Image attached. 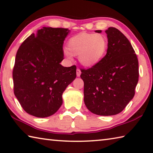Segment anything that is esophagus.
Segmentation results:
<instances>
[{"label": "esophagus", "mask_w": 153, "mask_h": 153, "mask_svg": "<svg viewBox=\"0 0 153 153\" xmlns=\"http://www.w3.org/2000/svg\"><path fill=\"white\" fill-rule=\"evenodd\" d=\"M81 71L79 70V69H77V70H76V74H77V77H79L80 76V75H81Z\"/></svg>", "instance_id": "34e87169"}]
</instances>
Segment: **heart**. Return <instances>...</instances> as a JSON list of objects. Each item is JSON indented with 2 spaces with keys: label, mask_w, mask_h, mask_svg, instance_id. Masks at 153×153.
Here are the masks:
<instances>
[{
  "label": "heart",
  "mask_w": 153,
  "mask_h": 153,
  "mask_svg": "<svg viewBox=\"0 0 153 153\" xmlns=\"http://www.w3.org/2000/svg\"><path fill=\"white\" fill-rule=\"evenodd\" d=\"M108 39L101 33H80L69 38L64 55L71 59L78 55L80 64L85 67L97 65L104 58L108 48Z\"/></svg>",
  "instance_id": "1"
}]
</instances>
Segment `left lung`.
Instances as JSON below:
<instances>
[{
  "mask_svg": "<svg viewBox=\"0 0 153 153\" xmlns=\"http://www.w3.org/2000/svg\"><path fill=\"white\" fill-rule=\"evenodd\" d=\"M105 32L107 54L97 65L82 69L80 77L88 109L96 115L110 116L121 113L134 98L139 71L137 56L128 38L115 27H108Z\"/></svg>",
  "mask_w": 153,
  "mask_h": 153,
  "instance_id": "1",
  "label": "left lung"
}]
</instances>
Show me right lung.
Returning <instances> with one entry per match:
<instances>
[{"label": "right lung", "instance_id": "right-lung-1", "mask_svg": "<svg viewBox=\"0 0 153 153\" xmlns=\"http://www.w3.org/2000/svg\"><path fill=\"white\" fill-rule=\"evenodd\" d=\"M70 30L43 27L17 51L13 71L14 94L25 112L36 117L53 115L62 94L76 79V67H63V45Z\"/></svg>", "mask_w": 153, "mask_h": 153}]
</instances>
